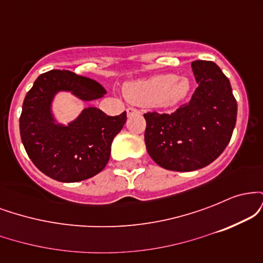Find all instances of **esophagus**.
<instances>
[{"label":"esophagus","mask_w":263,"mask_h":263,"mask_svg":"<svg viewBox=\"0 0 263 263\" xmlns=\"http://www.w3.org/2000/svg\"><path fill=\"white\" fill-rule=\"evenodd\" d=\"M140 114V110H137V108L135 107H128L127 108V116H132V115H138Z\"/></svg>","instance_id":"obj_1"}]
</instances>
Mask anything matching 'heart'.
I'll return each instance as SVG.
<instances>
[{"label": "heart", "instance_id": "heart-1", "mask_svg": "<svg viewBox=\"0 0 263 263\" xmlns=\"http://www.w3.org/2000/svg\"><path fill=\"white\" fill-rule=\"evenodd\" d=\"M190 91V81L185 77L173 74L155 75L125 85V95L129 101L141 106L170 108L182 102Z\"/></svg>", "mask_w": 263, "mask_h": 263}]
</instances>
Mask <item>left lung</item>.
I'll use <instances>...</instances> for the list:
<instances>
[{
	"instance_id": "1",
	"label": "left lung",
	"mask_w": 263,
	"mask_h": 263,
	"mask_svg": "<svg viewBox=\"0 0 263 263\" xmlns=\"http://www.w3.org/2000/svg\"><path fill=\"white\" fill-rule=\"evenodd\" d=\"M192 69L199 85L188 104L171 115L144 114L147 152L168 171L206 167L224 152L236 123L237 104L221 69L208 60H195Z\"/></svg>"
}]
</instances>
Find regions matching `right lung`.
Wrapping results in <instances>:
<instances>
[{
    "label": "right lung",
    "instance_id": "1",
    "mask_svg": "<svg viewBox=\"0 0 263 263\" xmlns=\"http://www.w3.org/2000/svg\"><path fill=\"white\" fill-rule=\"evenodd\" d=\"M69 91L83 101L100 99L106 90L96 80L69 70L39 75L27 92L20 117L21 140L31 161L45 176L63 183L89 179L104 170L111 143L125 125L126 111L107 116L98 107H86L68 125L57 122L54 96Z\"/></svg>",
    "mask_w": 263,
    "mask_h": 263
}]
</instances>
